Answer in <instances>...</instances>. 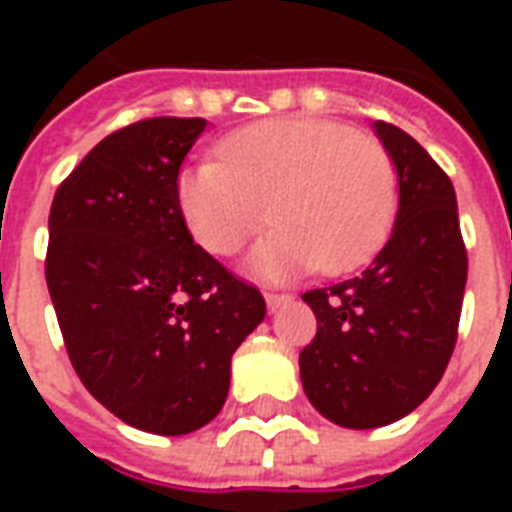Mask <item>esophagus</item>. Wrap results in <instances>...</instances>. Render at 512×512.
Here are the masks:
<instances>
[{"mask_svg": "<svg viewBox=\"0 0 512 512\" xmlns=\"http://www.w3.org/2000/svg\"><path fill=\"white\" fill-rule=\"evenodd\" d=\"M293 299L290 293H277V290H268L266 293V304H268V312H277L282 304H288Z\"/></svg>", "mask_w": 512, "mask_h": 512, "instance_id": "obj_1", "label": "esophagus"}]
</instances>
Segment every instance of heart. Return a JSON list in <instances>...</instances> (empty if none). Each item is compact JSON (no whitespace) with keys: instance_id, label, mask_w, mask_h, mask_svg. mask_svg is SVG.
<instances>
[{"instance_id":"1","label":"heart","mask_w":512,"mask_h":512,"mask_svg":"<svg viewBox=\"0 0 512 512\" xmlns=\"http://www.w3.org/2000/svg\"><path fill=\"white\" fill-rule=\"evenodd\" d=\"M397 200L386 147L321 117L241 128L224 136L216 158L178 175L180 213L211 255H238L271 219L279 222L252 255L263 277L362 266L392 230Z\"/></svg>"}]
</instances>
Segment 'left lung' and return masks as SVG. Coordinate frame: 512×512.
Returning <instances> with one entry per match:
<instances>
[{
    "mask_svg": "<svg viewBox=\"0 0 512 512\" xmlns=\"http://www.w3.org/2000/svg\"><path fill=\"white\" fill-rule=\"evenodd\" d=\"M376 131L400 186L392 235L362 274L301 296L318 318L299 356L304 392L323 417L356 430L406 417L436 389L469 266L447 172L406 131L384 120Z\"/></svg>",
    "mask_w": 512,
    "mask_h": 512,
    "instance_id": "left-lung-1",
    "label": "left lung"
}]
</instances>
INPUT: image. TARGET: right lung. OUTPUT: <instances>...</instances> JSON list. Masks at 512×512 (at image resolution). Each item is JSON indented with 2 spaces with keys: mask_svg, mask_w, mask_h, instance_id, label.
<instances>
[{
  "mask_svg": "<svg viewBox=\"0 0 512 512\" xmlns=\"http://www.w3.org/2000/svg\"><path fill=\"white\" fill-rule=\"evenodd\" d=\"M202 117H147L101 139L54 194L46 282L87 392L147 433L222 411L263 293L194 244L178 202Z\"/></svg>",
  "mask_w": 512,
  "mask_h": 512,
  "instance_id": "add662e5",
  "label": "right lung"
}]
</instances>
